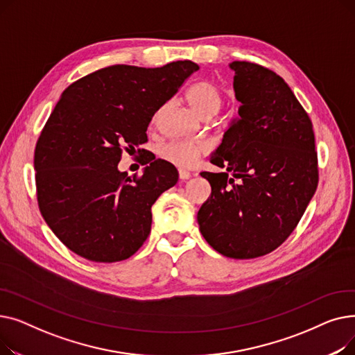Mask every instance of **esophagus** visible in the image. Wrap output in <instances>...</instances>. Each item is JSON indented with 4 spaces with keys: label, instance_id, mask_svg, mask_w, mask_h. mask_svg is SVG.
<instances>
[{
    "label": "esophagus",
    "instance_id": "1",
    "mask_svg": "<svg viewBox=\"0 0 355 355\" xmlns=\"http://www.w3.org/2000/svg\"><path fill=\"white\" fill-rule=\"evenodd\" d=\"M178 177H180V180H189L190 177H191V174L187 171V170H178Z\"/></svg>",
    "mask_w": 355,
    "mask_h": 355
}]
</instances>
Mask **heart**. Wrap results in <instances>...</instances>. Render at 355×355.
Here are the masks:
<instances>
[{
  "label": "heart",
  "mask_w": 355,
  "mask_h": 355,
  "mask_svg": "<svg viewBox=\"0 0 355 355\" xmlns=\"http://www.w3.org/2000/svg\"><path fill=\"white\" fill-rule=\"evenodd\" d=\"M185 99L202 118H211L223 105V95L220 89L210 80H198L193 83L185 92ZM166 106L168 105L164 103L154 112L151 119L153 126L158 125ZM207 151L209 145L206 142L174 139L161 146L159 155L162 159L178 168H190L200 157L207 154Z\"/></svg>",
  "instance_id": "obj_1"
}]
</instances>
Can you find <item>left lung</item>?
<instances>
[{"label":"left lung","instance_id":"obj_1","mask_svg":"<svg viewBox=\"0 0 355 355\" xmlns=\"http://www.w3.org/2000/svg\"><path fill=\"white\" fill-rule=\"evenodd\" d=\"M230 67L240 118L210 158L226 173L200 174L211 197L197 220L214 250L253 259L277 249L297 226L318 187V155L312 122L286 82L252 62Z\"/></svg>","mask_w":355,"mask_h":355}]
</instances>
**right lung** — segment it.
<instances>
[{
  "label": "right lung",
  "mask_w": 355,
  "mask_h": 355,
  "mask_svg": "<svg viewBox=\"0 0 355 355\" xmlns=\"http://www.w3.org/2000/svg\"><path fill=\"white\" fill-rule=\"evenodd\" d=\"M196 70L190 60L155 69L114 64L63 92L37 139L34 170L40 213L71 252L114 263L144 245L153 204L177 184V168L145 153L144 173L128 177L118 162L148 141L154 112Z\"/></svg>",
  "instance_id": "right-lung-1"
}]
</instances>
